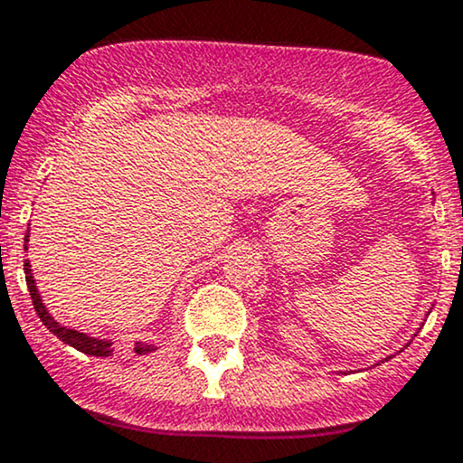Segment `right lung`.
Returning <instances> with one entry per match:
<instances>
[{"instance_id":"obj_1","label":"right lung","mask_w":463,"mask_h":463,"mask_svg":"<svg viewBox=\"0 0 463 463\" xmlns=\"http://www.w3.org/2000/svg\"><path fill=\"white\" fill-rule=\"evenodd\" d=\"M25 250H28V235H25ZM24 269H25V283H28L32 305H34L36 316H39L41 322L45 324L47 331H52L58 339H61V342L69 344V346H73L84 354H93V357H109V354L113 353V348H110V346H113V342H109V339H95V337H89V335H84L80 331H73V328L61 326V324H58L54 317L47 313L43 300H41V296H39V289H36L34 276H32V272H30V263L28 261H24ZM152 350H154V346H147V344H141V342L135 346L137 354L152 353Z\"/></svg>"}]
</instances>
